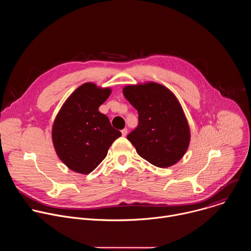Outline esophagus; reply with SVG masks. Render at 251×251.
Wrapping results in <instances>:
<instances>
[{
  "mask_svg": "<svg viewBox=\"0 0 251 251\" xmlns=\"http://www.w3.org/2000/svg\"><path fill=\"white\" fill-rule=\"evenodd\" d=\"M121 133H122V136H123V137H125V136L127 135V133H128V130H127V128H124L123 130H121Z\"/></svg>",
  "mask_w": 251,
  "mask_h": 251,
  "instance_id": "1",
  "label": "esophagus"
}]
</instances>
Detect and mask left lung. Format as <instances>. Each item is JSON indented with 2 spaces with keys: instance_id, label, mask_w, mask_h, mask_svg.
Listing matches in <instances>:
<instances>
[{
  "instance_id": "obj_1",
  "label": "left lung",
  "mask_w": 251,
  "mask_h": 251,
  "mask_svg": "<svg viewBox=\"0 0 251 251\" xmlns=\"http://www.w3.org/2000/svg\"><path fill=\"white\" fill-rule=\"evenodd\" d=\"M123 94L139 115L138 127L127 136L138 155L159 168L180 161L189 148L191 131L175 94L156 82L127 85Z\"/></svg>"
}]
</instances>
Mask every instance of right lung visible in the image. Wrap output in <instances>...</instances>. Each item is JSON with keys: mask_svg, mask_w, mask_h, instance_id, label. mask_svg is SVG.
Masks as SVG:
<instances>
[{"mask_svg": "<svg viewBox=\"0 0 251 251\" xmlns=\"http://www.w3.org/2000/svg\"><path fill=\"white\" fill-rule=\"evenodd\" d=\"M110 94L109 87L86 82L71 93L58 111L51 130L52 143L58 158L70 170L91 173L121 136L98 110Z\"/></svg>", "mask_w": 251, "mask_h": 251, "instance_id": "right-lung-1", "label": "right lung"}]
</instances>
